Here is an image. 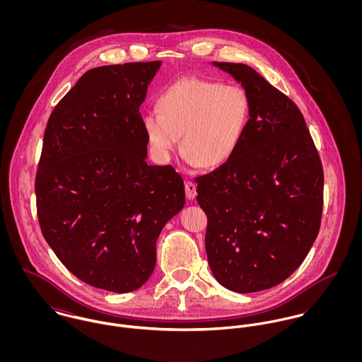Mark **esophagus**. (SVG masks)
I'll list each match as a JSON object with an SVG mask.
<instances>
[{
  "mask_svg": "<svg viewBox=\"0 0 362 362\" xmlns=\"http://www.w3.org/2000/svg\"><path fill=\"white\" fill-rule=\"evenodd\" d=\"M185 195L188 199H195L197 197V185L192 181H185Z\"/></svg>",
  "mask_w": 362,
  "mask_h": 362,
  "instance_id": "esophagus-1",
  "label": "esophagus"
}]
</instances>
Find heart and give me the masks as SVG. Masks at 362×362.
<instances>
[{
  "instance_id": "1",
  "label": "heart",
  "mask_w": 362,
  "mask_h": 362,
  "mask_svg": "<svg viewBox=\"0 0 362 362\" xmlns=\"http://www.w3.org/2000/svg\"><path fill=\"white\" fill-rule=\"evenodd\" d=\"M144 114L142 127L153 155L167 161L178 148L191 163L217 168L238 152L251 118V99L240 85L185 78Z\"/></svg>"
}]
</instances>
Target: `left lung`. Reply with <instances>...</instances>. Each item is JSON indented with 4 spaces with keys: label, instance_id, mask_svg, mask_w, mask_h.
I'll use <instances>...</instances> for the list:
<instances>
[{
    "label": "left lung",
    "instance_id": "obj_1",
    "mask_svg": "<svg viewBox=\"0 0 362 362\" xmlns=\"http://www.w3.org/2000/svg\"><path fill=\"white\" fill-rule=\"evenodd\" d=\"M248 92L251 118L234 157L197 177L207 216V262L235 293L284 281L315 243L323 207V168L296 103L245 64L213 62Z\"/></svg>",
    "mask_w": 362,
    "mask_h": 362
}]
</instances>
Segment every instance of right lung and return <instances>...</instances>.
<instances>
[{"label":"right lung","instance_id":"obj_1","mask_svg":"<svg viewBox=\"0 0 362 362\" xmlns=\"http://www.w3.org/2000/svg\"><path fill=\"white\" fill-rule=\"evenodd\" d=\"M161 61L83 74L49 118L35 191L57 258L89 286L129 293L156 264V243L185 205L171 165L146 163L139 107Z\"/></svg>","mask_w":362,"mask_h":362}]
</instances>
